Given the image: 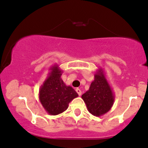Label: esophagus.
<instances>
[{
    "mask_svg": "<svg viewBox=\"0 0 148 148\" xmlns=\"http://www.w3.org/2000/svg\"><path fill=\"white\" fill-rule=\"evenodd\" d=\"M76 92H77L78 93L79 96H81L82 95V91H81V90H80V89L77 88V89H76Z\"/></svg>",
    "mask_w": 148,
    "mask_h": 148,
    "instance_id": "obj_1",
    "label": "esophagus"
}]
</instances>
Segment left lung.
<instances>
[{
	"instance_id": "left-lung-1",
	"label": "left lung",
	"mask_w": 148,
	"mask_h": 148,
	"mask_svg": "<svg viewBox=\"0 0 148 148\" xmlns=\"http://www.w3.org/2000/svg\"><path fill=\"white\" fill-rule=\"evenodd\" d=\"M89 112L95 116H101L108 112L114 105L115 96L106 78L103 69L95 74L89 90L82 95Z\"/></svg>"
}]
</instances>
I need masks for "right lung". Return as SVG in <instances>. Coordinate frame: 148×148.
<instances>
[{
    "mask_svg": "<svg viewBox=\"0 0 148 148\" xmlns=\"http://www.w3.org/2000/svg\"><path fill=\"white\" fill-rule=\"evenodd\" d=\"M49 70L48 77L40 88L39 99L45 111L56 116L65 111L69 103L78 97V94L64 82L61 79L63 71L58 64H54Z\"/></svg>",
    "mask_w": 148,
    "mask_h": 148,
    "instance_id": "obj_1",
    "label": "right lung"
}]
</instances>
